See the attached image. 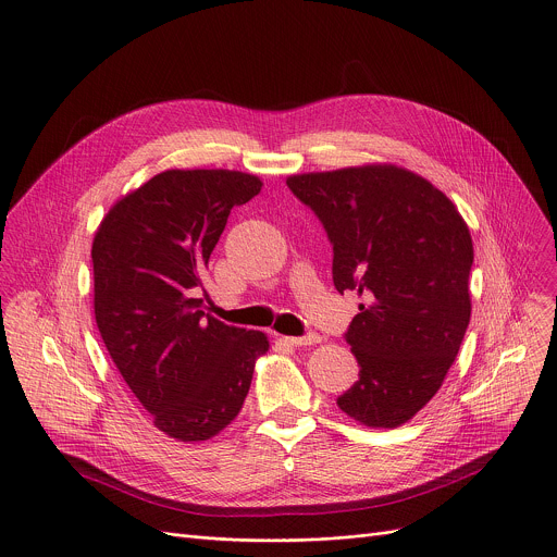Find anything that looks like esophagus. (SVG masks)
I'll return each mask as SVG.
<instances>
[{
	"label": "esophagus",
	"instance_id": "1",
	"mask_svg": "<svg viewBox=\"0 0 557 557\" xmlns=\"http://www.w3.org/2000/svg\"><path fill=\"white\" fill-rule=\"evenodd\" d=\"M286 341H288L290 345H295V347H301V345H314V343H319L321 336H319L317 332H308V334H304V336H288Z\"/></svg>",
	"mask_w": 557,
	"mask_h": 557
}]
</instances>
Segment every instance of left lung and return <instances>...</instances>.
<instances>
[{
	"label": "left lung",
	"instance_id": "1",
	"mask_svg": "<svg viewBox=\"0 0 557 557\" xmlns=\"http://www.w3.org/2000/svg\"><path fill=\"white\" fill-rule=\"evenodd\" d=\"M286 185L327 232L336 290L362 297L345 332L360 372L336 405L369 429H396L440 392L470 323V230L431 181L392 163Z\"/></svg>",
	"mask_w": 557,
	"mask_h": 557
}]
</instances>
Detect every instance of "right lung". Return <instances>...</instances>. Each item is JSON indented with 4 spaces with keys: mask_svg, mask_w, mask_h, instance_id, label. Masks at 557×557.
Here are the masks:
<instances>
[{
    "mask_svg": "<svg viewBox=\"0 0 557 557\" xmlns=\"http://www.w3.org/2000/svg\"><path fill=\"white\" fill-rule=\"evenodd\" d=\"M262 188L238 170H165L122 197L91 247L100 336L152 424L178 442H206L240 413L264 332L203 310L201 269L232 208Z\"/></svg>",
    "mask_w": 557,
    "mask_h": 557,
    "instance_id": "obj_1",
    "label": "right lung"
}]
</instances>
